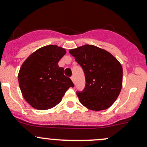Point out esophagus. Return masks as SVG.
I'll return each instance as SVG.
<instances>
[{
    "instance_id": "esophagus-1",
    "label": "esophagus",
    "mask_w": 147,
    "mask_h": 147,
    "mask_svg": "<svg viewBox=\"0 0 147 147\" xmlns=\"http://www.w3.org/2000/svg\"><path fill=\"white\" fill-rule=\"evenodd\" d=\"M70 79L72 80V82H75V77H74V76H72V77H71V78H70Z\"/></svg>"
}]
</instances>
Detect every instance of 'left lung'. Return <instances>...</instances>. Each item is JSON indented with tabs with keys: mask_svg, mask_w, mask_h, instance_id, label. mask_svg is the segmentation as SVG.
Wrapping results in <instances>:
<instances>
[{
	"mask_svg": "<svg viewBox=\"0 0 147 147\" xmlns=\"http://www.w3.org/2000/svg\"><path fill=\"white\" fill-rule=\"evenodd\" d=\"M69 53L82 67L85 76V88L77 92L80 103L93 111L110 107L122 87L121 63L110 53L92 45L71 49Z\"/></svg>",
	"mask_w": 147,
	"mask_h": 147,
	"instance_id": "8db88e82",
	"label": "left lung"
}]
</instances>
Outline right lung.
<instances>
[{"label": "right lung", "mask_w": 147, "mask_h": 147, "mask_svg": "<svg viewBox=\"0 0 147 147\" xmlns=\"http://www.w3.org/2000/svg\"><path fill=\"white\" fill-rule=\"evenodd\" d=\"M65 48L55 45L40 47L23 62L18 72L20 91L26 102L39 110L51 109L61 102L65 93L74 84L64 75L58 62Z\"/></svg>", "instance_id": "1"}]
</instances>
